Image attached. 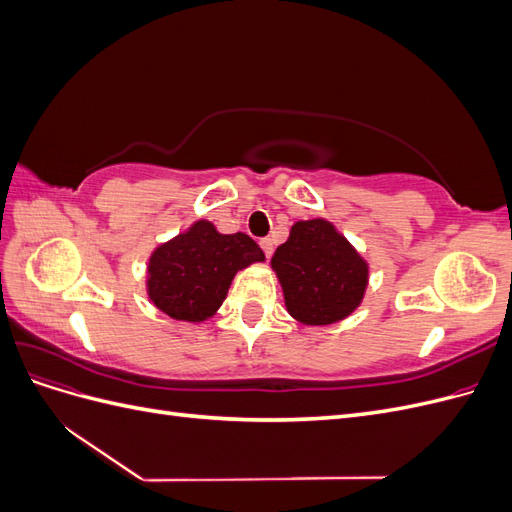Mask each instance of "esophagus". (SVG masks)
Returning a JSON list of instances; mask_svg holds the SVG:
<instances>
[{"mask_svg": "<svg viewBox=\"0 0 512 512\" xmlns=\"http://www.w3.org/2000/svg\"><path fill=\"white\" fill-rule=\"evenodd\" d=\"M260 247H262V252H265V256L271 258V254H273V241L269 237L267 239H260Z\"/></svg>", "mask_w": 512, "mask_h": 512, "instance_id": "34e87169", "label": "esophagus"}]
</instances>
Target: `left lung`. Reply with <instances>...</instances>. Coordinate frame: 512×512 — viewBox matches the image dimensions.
Masks as SVG:
<instances>
[{
  "instance_id": "obj_1",
  "label": "left lung",
  "mask_w": 512,
  "mask_h": 512,
  "mask_svg": "<svg viewBox=\"0 0 512 512\" xmlns=\"http://www.w3.org/2000/svg\"><path fill=\"white\" fill-rule=\"evenodd\" d=\"M271 269L288 314L307 327H329L352 316L369 286V262L324 218L299 220L277 247Z\"/></svg>"
}]
</instances>
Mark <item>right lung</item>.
<instances>
[{"label":"right lung","instance_id":"obj_1","mask_svg":"<svg viewBox=\"0 0 512 512\" xmlns=\"http://www.w3.org/2000/svg\"><path fill=\"white\" fill-rule=\"evenodd\" d=\"M265 252L245 232L222 235L209 220H196L160 243L147 262V297L179 322H205L218 314L235 275Z\"/></svg>","mask_w":512,"mask_h":512}]
</instances>
